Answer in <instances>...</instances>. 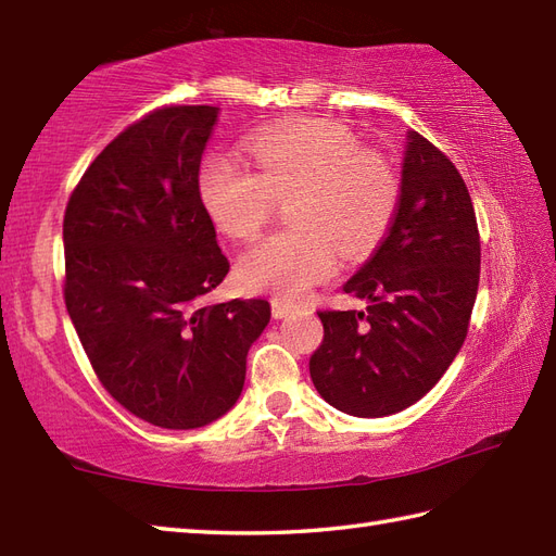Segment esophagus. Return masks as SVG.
<instances>
[{"label":"esophagus","instance_id":"34e87169","mask_svg":"<svg viewBox=\"0 0 556 556\" xmlns=\"http://www.w3.org/2000/svg\"><path fill=\"white\" fill-rule=\"evenodd\" d=\"M293 311V305L285 303V301H271V315H275V320H285V317Z\"/></svg>","mask_w":556,"mask_h":556}]
</instances>
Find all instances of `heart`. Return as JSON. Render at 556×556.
<instances>
[{
  "mask_svg": "<svg viewBox=\"0 0 556 556\" xmlns=\"http://www.w3.org/2000/svg\"><path fill=\"white\" fill-rule=\"evenodd\" d=\"M257 172L233 155H210L198 174L200 200L217 227L248 241L277 198H289V227L245 251L236 277L245 291L279 301L305 296L349 257L382 241L399 207V176L346 128L323 119L289 122L248 138Z\"/></svg>",
  "mask_w": 556,
  "mask_h": 556,
  "instance_id": "heart-1",
  "label": "heart"
}]
</instances>
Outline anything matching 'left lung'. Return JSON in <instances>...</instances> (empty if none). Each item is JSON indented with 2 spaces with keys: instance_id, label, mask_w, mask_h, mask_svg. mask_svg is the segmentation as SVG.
<instances>
[{
  "instance_id": "left-lung-1",
  "label": "left lung",
  "mask_w": 556,
  "mask_h": 556,
  "mask_svg": "<svg viewBox=\"0 0 556 556\" xmlns=\"http://www.w3.org/2000/svg\"><path fill=\"white\" fill-rule=\"evenodd\" d=\"M480 281V233L468 188L442 150L408 131L392 227L344 291L365 311L317 313L313 384L358 418L392 416L440 382L468 334Z\"/></svg>"
}]
</instances>
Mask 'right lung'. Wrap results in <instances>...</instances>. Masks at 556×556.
Masks as SVG:
<instances>
[{
  "label": "right lung",
  "mask_w": 556,
  "mask_h": 556,
  "mask_svg": "<svg viewBox=\"0 0 556 556\" xmlns=\"http://www.w3.org/2000/svg\"><path fill=\"white\" fill-rule=\"evenodd\" d=\"M219 108L174 104L92 160L64 215V301L102 387L167 430L222 418L269 303L203 305L229 260L200 200V157Z\"/></svg>",
  "instance_id": "obj_1"
}]
</instances>
